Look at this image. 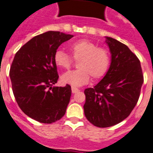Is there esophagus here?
I'll return each instance as SVG.
<instances>
[{"label":"esophagus","mask_w":153,"mask_h":153,"mask_svg":"<svg viewBox=\"0 0 153 153\" xmlns=\"http://www.w3.org/2000/svg\"><path fill=\"white\" fill-rule=\"evenodd\" d=\"M78 91H79V89H78L77 88H75V87H73V86L71 87V92H72V93L75 94V93H77Z\"/></svg>","instance_id":"obj_1"}]
</instances>
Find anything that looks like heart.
I'll return each instance as SVG.
<instances>
[{"mask_svg": "<svg viewBox=\"0 0 153 153\" xmlns=\"http://www.w3.org/2000/svg\"><path fill=\"white\" fill-rule=\"evenodd\" d=\"M71 58L62 50L56 51L54 62L62 69H69L73 64V60L79 61L78 70L69 71L61 77L62 82L72 86L80 87L86 85L93 79H100L105 75L111 64V56L107 49L98 47L94 42L88 39L75 41L68 46Z\"/></svg>", "mask_w": 153, "mask_h": 153, "instance_id": "obj_1", "label": "heart"}]
</instances>
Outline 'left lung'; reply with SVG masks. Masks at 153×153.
Segmentation results:
<instances>
[{"instance_id":"1","label":"left lung","mask_w":153,"mask_h":153,"mask_svg":"<svg viewBox=\"0 0 153 153\" xmlns=\"http://www.w3.org/2000/svg\"><path fill=\"white\" fill-rule=\"evenodd\" d=\"M111 62L105 76L85 90L84 112L97 127H109L126 119L137 104L143 83L140 62L126 45L106 37Z\"/></svg>"}]
</instances>
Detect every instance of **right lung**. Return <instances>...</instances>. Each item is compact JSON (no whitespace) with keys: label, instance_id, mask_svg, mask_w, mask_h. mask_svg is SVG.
I'll return each mask as SVG.
<instances>
[{"label":"right lung","instance_id":"obj_1","mask_svg":"<svg viewBox=\"0 0 153 153\" xmlns=\"http://www.w3.org/2000/svg\"><path fill=\"white\" fill-rule=\"evenodd\" d=\"M73 35L48 31L36 36L16 53L10 69L12 90L23 113L43 123H52L65 114L71 86L55 87L59 75L54 54Z\"/></svg>","mask_w":153,"mask_h":153}]
</instances>
